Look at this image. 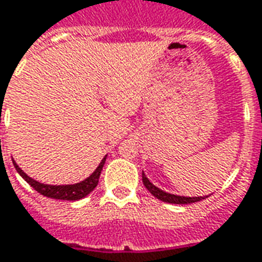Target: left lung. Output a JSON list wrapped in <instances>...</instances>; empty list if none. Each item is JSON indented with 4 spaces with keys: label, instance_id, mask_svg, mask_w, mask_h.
<instances>
[{
    "label": "left lung",
    "instance_id": "1",
    "mask_svg": "<svg viewBox=\"0 0 262 262\" xmlns=\"http://www.w3.org/2000/svg\"><path fill=\"white\" fill-rule=\"evenodd\" d=\"M143 183H144L145 188L148 189L149 192L152 193L154 196L158 198V199H161L163 202H167V203H174V205H188V203H195V202H199V201H202V199H206V196H193V198H189V196H179V195H173V193H169V192H165L162 189H159L158 187L149 181L145 174L143 173Z\"/></svg>",
    "mask_w": 262,
    "mask_h": 262
}]
</instances>
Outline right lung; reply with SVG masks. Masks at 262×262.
<instances>
[{"instance_id": "add662e5", "label": "right lung", "mask_w": 262, "mask_h": 262, "mask_svg": "<svg viewBox=\"0 0 262 262\" xmlns=\"http://www.w3.org/2000/svg\"><path fill=\"white\" fill-rule=\"evenodd\" d=\"M105 158L107 157L103 158V161L100 162L97 169H96L88 179H85L83 181H81V183H77V184L73 185H49L38 183V181H35V180H33L31 177H29V176L26 174L25 171L17 166V163H16L13 159H12V161H13V166H15V169L17 170V173H19V174L21 176V177H23V179H25L37 192L41 193V195L48 198H53V199H61V201H78V199H82V198H85L86 195H89V193L97 187V184H99L100 173L103 170V166H104L105 163Z\"/></svg>"}]
</instances>
